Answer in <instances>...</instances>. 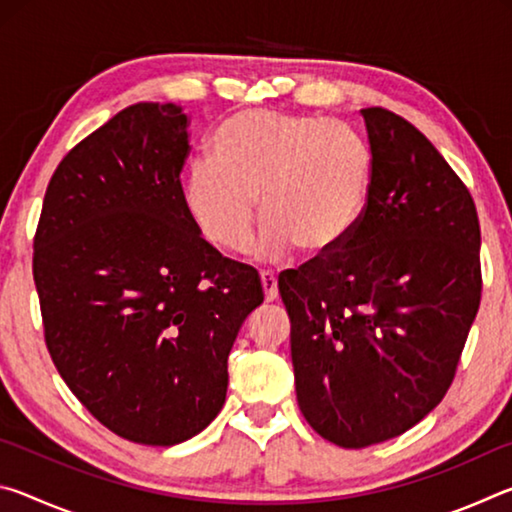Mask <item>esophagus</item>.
Masks as SVG:
<instances>
[{
  "instance_id": "34e87169",
  "label": "esophagus",
  "mask_w": 512,
  "mask_h": 512,
  "mask_svg": "<svg viewBox=\"0 0 512 512\" xmlns=\"http://www.w3.org/2000/svg\"><path fill=\"white\" fill-rule=\"evenodd\" d=\"M262 289H264V300L273 302L277 300V280L273 277V273H262Z\"/></svg>"
}]
</instances>
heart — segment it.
<instances>
[{"label": "heart", "mask_w": 512, "mask_h": 512, "mask_svg": "<svg viewBox=\"0 0 512 512\" xmlns=\"http://www.w3.org/2000/svg\"><path fill=\"white\" fill-rule=\"evenodd\" d=\"M212 160L189 162L183 207L212 246L230 255L250 248L255 212L264 219L259 259L298 248L309 259L339 250L357 228L372 183V151L339 119L250 108L212 135Z\"/></svg>", "instance_id": "obj_1"}]
</instances>
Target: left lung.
<instances>
[{
  "mask_svg": "<svg viewBox=\"0 0 512 512\" xmlns=\"http://www.w3.org/2000/svg\"><path fill=\"white\" fill-rule=\"evenodd\" d=\"M361 117L372 183L357 228L277 280L300 411L345 449L402 436L436 409L481 302L479 216L463 180L400 115Z\"/></svg>",
  "mask_w": 512,
  "mask_h": 512,
  "instance_id": "8db88e82",
  "label": "left lung"
}]
</instances>
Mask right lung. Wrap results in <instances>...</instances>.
<instances>
[{
	"mask_svg": "<svg viewBox=\"0 0 512 512\" xmlns=\"http://www.w3.org/2000/svg\"><path fill=\"white\" fill-rule=\"evenodd\" d=\"M187 155L183 108H124L58 164L33 239L60 377L103 427L153 447L185 443L219 415L232 343L264 302L255 268L189 221Z\"/></svg>",
	"mask_w": 512,
	"mask_h": 512,
	"instance_id": "add662e5",
	"label": "right lung"
}]
</instances>
